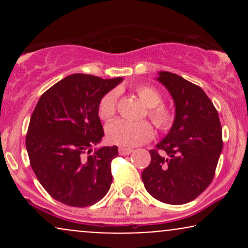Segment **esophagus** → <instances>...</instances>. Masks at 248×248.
Returning a JSON list of instances; mask_svg holds the SVG:
<instances>
[{
	"label": "esophagus",
	"instance_id": "1",
	"mask_svg": "<svg viewBox=\"0 0 248 248\" xmlns=\"http://www.w3.org/2000/svg\"><path fill=\"white\" fill-rule=\"evenodd\" d=\"M133 153L132 148H126V147H120L119 148V154L120 155H129V154Z\"/></svg>",
	"mask_w": 248,
	"mask_h": 248
}]
</instances>
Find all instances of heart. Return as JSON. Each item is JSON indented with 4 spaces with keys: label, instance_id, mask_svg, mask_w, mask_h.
Segmentation results:
<instances>
[{
    "label": "heart",
    "instance_id": "b5f03b06",
    "mask_svg": "<svg viewBox=\"0 0 248 248\" xmlns=\"http://www.w3.org/2000/svg\"><path fill=\"white\" fill-rule=\"evenodd\" d=\"M136 94L148 109V115L156 127L168 130L173 124V113L169 108L162 106V96L157 90L142 85L136 88ZM118 93L110 91L101 98L98 106V114L102 120H109L115 114ZM154 135L152 124L148 121H128L119 119L110 122L106 128L107 140L110 143L122 147H135L149 141Z\"/></svg>",
    "mask_w": 248,
    "mask_h": 248
}]
</instances>
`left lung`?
I'll use <instances>...</instances> for the list:
<instances>
[{
    "instance_id": "1",
    "label": "left lung",
    "mask_w": 248,
    "mask_h": 248,
    "mask_svg": "<svg viewBox=\"0 0 248 248\" xmlns=\"http://www.w3.org/2000/svg\"><path fill=\"white\" fill-rule=\"evenodd\" d=\"M156 80L171 95L175 119L157 149L149 152L152 161L142 181L154 198L181 205L212 182L223 150L221 126L212 101L197 85L167 71H160Z\"/></svg>"
}]
</instances>
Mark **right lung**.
Segmentation results:
<instances>
[{
  "instance_id": "right-lung-1",
  "label": "right lung",
  "mask_w": 248,
  "mask_h": 248,
  "mask_svg": "<svg viewBox=\"0 0 248 248\" xmlns=\"http://www.w3.org/2000/svg\"><path fill=\"white\" fill-rule=\"evenodd\" d=\"M122 80L71 75L50 87L33 109L25 139L31 168L51 197L65 205L91 206L109 190L118 147L93 153L92 147L104 136L99 102Z\"/></svg>"
}]
</instances>
